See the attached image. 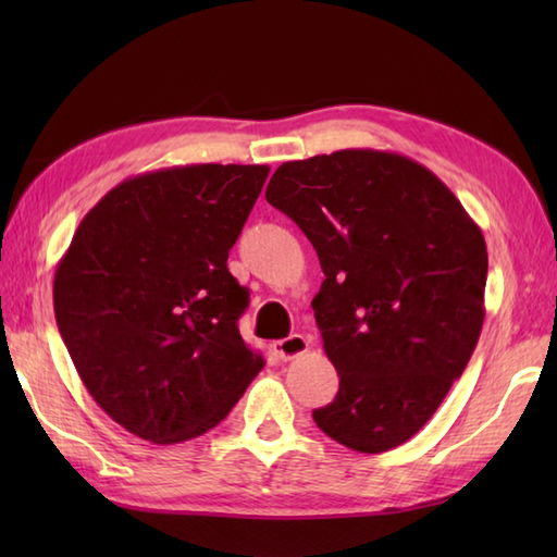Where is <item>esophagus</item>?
Returning a JSON list of instances; mask_svg holds the SVG:
<instances>
[{"mask_svg":"<svg viewBox=\"0 0 557 557\" xmlns=\"http://www.w3.org/2000/svg\"><path fill=\"white\" fill-rule=\"evenodd\" d=\"M275 354L282 359V361H289L294 357H301L304 351H309V339H306L304 335H289L285 339L275 342Z\"/></svg>","mask_w":557,"mask_h":557,"instance_id":"1","label":"esophagus"}]
</instances>
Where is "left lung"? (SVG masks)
Wrapping results in <instances>:
<instances>
[{
    "label": "left lung",
    "instance_id": "8db88e82",
    "mask_svg": "<svg viewBox=\"0 0 557 557\" xmlns=\"http://www.w3.org/2000/svg\"><path fill=\"white\" fill-rule=\"evenodd\" d=\"M265 198L309 236L325 275L311 306L339 389L313 411L318 429L366 455L407 443L481 335L479 224L423 164L371 148L280 164Z\"/></svg>",
    "mask_w": 557,
    "mask_h": 557
}]
</instances>
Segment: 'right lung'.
<instances>
[{
	"instance_id": "right-lung-1",
	"label": "right lung",
	"mask_w": 557,
	"mask_h": 557,
	"mask_svg": "<svg viewBox=\"0 0 557 557\" xmlns=\"http://www.w3.org/2000/svg\"><path fill=\"white\" fill-rule=\"evenodd\" d=\"M265 164H186L114 186L54 272V318L98 407L144 441L184 443L227 417L263 357L239 335L248 289L230 248Z\"/></svg>"
}]
</instances>
